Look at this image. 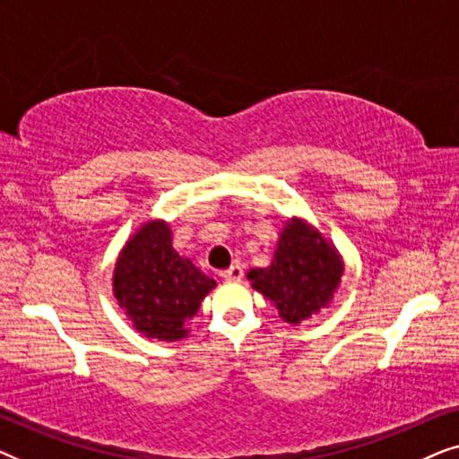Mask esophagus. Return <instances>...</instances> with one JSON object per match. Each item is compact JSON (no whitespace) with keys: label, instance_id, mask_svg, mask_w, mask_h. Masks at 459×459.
Wrapping results in <instances>:
<instances>
[{"label":"esophagus","instance_id":"esophagus-1","mask_svg":"<svg viewBox=\"0 0 459 459\" xmlns=\"http://www.w3.org/2000/svg\"><path fill=\"white\" fill-rule=\"evenodd\" d=\"M242 275H244V269H242L240 263H234V265H230L228 269H225V272H221V278L228 280V281L242 280Z\"/></svg>","mask_w":459,"mask_h":459}]
</instances>
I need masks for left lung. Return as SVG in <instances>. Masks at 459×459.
I'll use <instances>...</instances> for the list:
<instances>
[{"label":"left lung","mask_w":459,"mask_h":459,"mask_svg":"<svg viewBox=\"0 0 459 459\" xmlns=\"http://www.w3.org/2000/svg\"><path fill=\"white\" fill-rule=\"evenodd\" d=\"M342 272L338 250L309 223L292 217L281 228L272 265L250 269L247 278L284 322L297 325L328 307Z\"/></svg>","instance_id":"1"}]
</instances>
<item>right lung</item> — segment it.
Here are the masks:
<instances>
[{
  "mask_svg": "<svg viewBox=\"0 0 459 459\" xmlns=\"http://www.w3.org/2000/svg\"><path fill=\"white\" fill-rule=\"evenodd\" d=\"M169 223H143L118 255L112 292L135 330L146 338L179 341L203 299L217 286L190 259L178 255Z\"/></svg>",
  "mask_w": 459,
  "mask_h": 459,
  "instance_id": "obj_1",
  "label": "right lung"
}]
</instances>
